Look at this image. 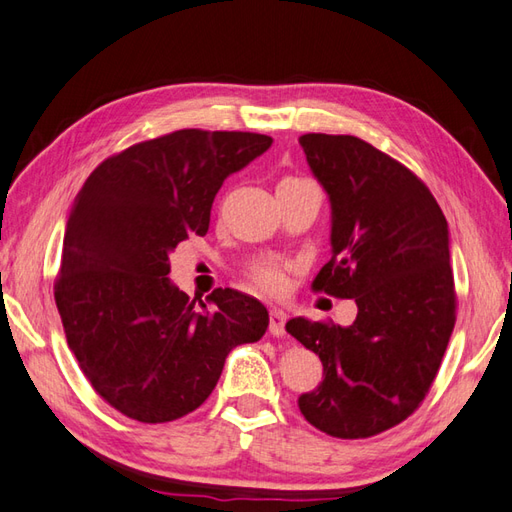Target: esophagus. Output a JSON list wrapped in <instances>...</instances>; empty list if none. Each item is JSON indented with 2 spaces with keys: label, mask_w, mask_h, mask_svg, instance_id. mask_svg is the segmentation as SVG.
<instances>
[{
  "label": "esophagus",
  "mask_w": 512,
  "mask_h": 512,
  "mask_svg": "<svg viewBox=\"0 0 512 512\" xmlns=\"http://www.w3.org/2000/svg\"><path fill=\"white\" fill-rule=\"evenodd\" d=\"M285 320H288L285 312L277 310V307H272V310H270V325H268V331L272 336H283L285 334Z\"/></svg>",
  "instance_id": "esophagus-1"
}]
</instances>
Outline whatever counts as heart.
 Returning <instances> with one entry per match:
<instances>
[{"label": "heart", "instance_id": "heart-1", "mask_svg": "<svg viewBox=\"0 0 512 512\" xmlns=\"http://www.w3.org/2000/svg\"><path fill=\"white\" fill-rule=\"evenodd\" d=\"M290 266L283 261H266L251 270V279L261 292L270 296H281L290 285Z\"/></svg>", "mask_w": 512, "mask_h": 512}]
</instances>
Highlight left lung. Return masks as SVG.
<instances>
[{
  "instance_id": "8db88e82",
  "label": "left lung",
  "mask_w": 512,
  "mask_h": 512,
  "mask_svg": "<svg viewBox=\"0 0 512 512\" xmlns=\"http://www.w3.org/2000/svg\"><path fill=\"white\" fill-rule=\"evenodd\" d=\"M299 144L331 202V259L312 288L358 305L349 327L285 325L323 362L299 408L329 436L368 438L421 406L454 331L447 220L417 174L364 139L307 133Z\"/></svg>"
}]
</instances>
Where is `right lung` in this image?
Masks as SVG:
<instances>
[{
	"label": "right lung",
	"instance_id": "right-lung-1",
	"mask_svg": "<svg viewBox=\"0 0 512 512\" xmlns=\"http://www.w3.org/2000/svg\"><path fill=\"white\" fill-rule=\"evenodd\" d=\"M270 144L240 130H174L102 161L76 196L54 299L80 371L124 417L194 412L237 344L266 334L268 310L253 296L218 288L196 303L168 275L174 248L209 231L224 178Z\"/></svg>",
	"mask_w": 512,
	"mask_h": 512
}]
</instances>
